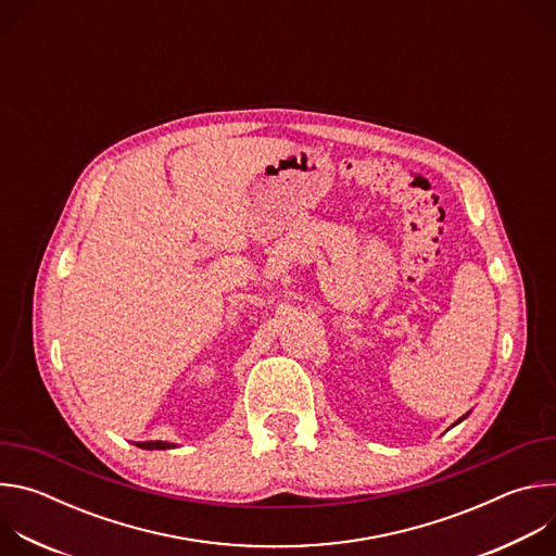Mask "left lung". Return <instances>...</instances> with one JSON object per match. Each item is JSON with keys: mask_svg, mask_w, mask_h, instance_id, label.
<instances>
[{"mask_svg": "<svg viewBox=\"0 0 556 556\" xmlns=\"http://www.w3.org/2000/svg\"><path fill=\"white\" fill-rule=\"evenodd\" d=\"M464 418H466V416H464Z\"/></svg>", "mask_w": 556, "mask_h": 556, "instance_id": "1", "label": "left lung"}]
</instances>
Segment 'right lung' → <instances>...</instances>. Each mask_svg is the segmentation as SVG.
Segmentation results:
<instances>
[{
	"instance_id": "obj_1",
	"label": "right lung",
	"mask_w": 556,
	"mask_h": 556,
	"mask_svg": "<svg viewBox=\"0 0 556 556\" xmlns=\"http://www.w3.org/2000/svg\"><path fill=\"white\" fill-rule=\"evenodd\" d=\"M138 446H142V448H172L174 444H169V442H138Z\"/></svg>"
}]
</instances>
